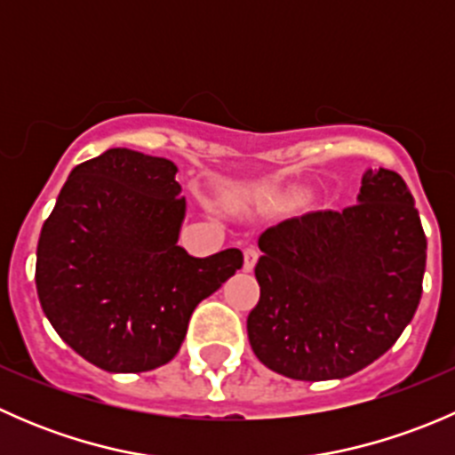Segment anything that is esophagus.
Here are the masks:
<instances>
[{"mask_svg":"<svg viewBox=\"0 0 455 455\" xmlns=\"http://www.w3.org/2000/svg\"><path fill=\"white\" fill-rule=\"evenodd\" d=\"M257 257H259V251H257L255 246H249V249L244 251V270L246 273H251V270L255 268Z\"/></svg>","mask_w":455,"mask_h":455,"instance_id":"1","label":"esophagus"}]
</instances>
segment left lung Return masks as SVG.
Masks as SVG:
<instances>
[{
    "label": "left lung",
    "instance_id": "obj_1",
    "mask_svg": "<svg viewBox=\"0 0 455 455\" xmlns=\"http://www.w3.org/2000/svg\"><path fill=\"white\" fill-rule=\"evenodd\" d=\"M255 356L295 380L346 379L396 343L423 295L427 240L405 180L365 169L356 204L259 235Z\"/></svg>",
    "mask_w": 455,
    "mask_h": 455
}]
</instances>
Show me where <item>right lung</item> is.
<instances>
[{
    "label": "right lung",
    "mask_w": 455,
    "mask_h": 455,
    "mask_svg": "<svg viewBox=\"0 0 455 455\" xmlns=\"http://www.w3.org/2000/svg\"><path fill=\"white\" fill-rule=\"evenodd\" d=\"M167 158L114 147L68 176L36 244V295L59 337L96 368L169 363L191 313L242 268V251L178 246L187 200Z\"/></svg>",
    "instance_id": "obj_1"
}]
</instances>
